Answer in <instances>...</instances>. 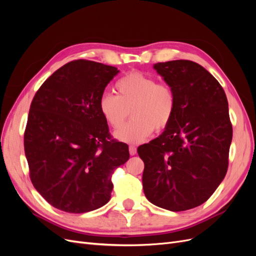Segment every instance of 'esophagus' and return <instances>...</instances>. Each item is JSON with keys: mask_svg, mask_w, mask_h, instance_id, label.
I'll use <instances>...</instances> for the list:
<instances>
[{"mask_svg": "<svg viewBox=\"0 0 256 256\" xmlns=\"http://www.w3.org/2000/svg\"><path fill=\"white\" fill-rule=\"evenodd\" d=\"M129 152L131 156H134V154H136V147L134 146V145H130L129 146Z\"/></svg>", "mask_w": 256, "mask_h": 256, "instance_id": "34e87169", "label": "esophagus"}]
</instances>
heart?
Returning <instances> with one entry per match:
<instances>
[{"instance_id":"heart-1","label":"heart","mask_w":256,"mask_h":256,"mask_svg":"<svg viewBox=\"0 0 256 256\" xmlns=\"http://www.w3.org/2000/svg\"><path fill=\"white\" fill-rule=\"evenodd\" d=\"M116 95L104 92L98 109L104 122L113 129L120 128L131 113L134 120L115 132L120 142L138 144L152 131L166 129L176 112L177 99L171 85L159 83L152 76L131 72L114 85Z\"/></svg>"}]
</instances>
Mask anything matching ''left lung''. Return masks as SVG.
I'll return each mask as SVG.
<instances>
[{"mask_svg":"<svg viewBox=\"0 0 256 256\" xmlns=\"http://www.w3.org/2000/svg\"><path fill=\"white\" fill-rule=\"evenodd\" d=\"M173 88L177 106L162 134L138 146L143 190L158 207L184 212L202 205L226 177L233 128L224 90L204 67L187 60L154 65Z\"/></svg>","mask_w":256,"mask_h":256,"instance_id":"1","label":"left lung"}]
</instances>
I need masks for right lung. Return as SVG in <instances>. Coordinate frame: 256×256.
<instances>
[{
    "instance_id": "add662e5",
    "label": "right lung",
    "mask_w": 256,
    "mask_h": 256,
    "mask_svg": "<svg viewBox=\"0 0 256 256\" xmlns=\"http://www.w3.org/2000/svg\"><path fill=\"white\" fill-rule=\"evenodd\" d=\"M116 67L76 60L53 72L36 92L24 131L35 189L60 210L83 214L110 200L112 174L129 159L98 109Z\"/></svg>"
}]
</instances>
